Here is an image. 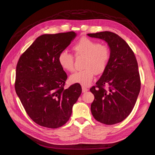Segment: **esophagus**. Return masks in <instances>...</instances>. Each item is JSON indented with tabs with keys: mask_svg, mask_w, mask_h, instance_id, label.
<instances>
[{
	"mask_svg": "<svg viewBox=\"0 0 155 155\" xmlns=\"http://www.w3.org/2000/svg\"><path fill=\"white\" fill-rule=\"evenodd\" d=\"M88 91V89L87 87H84V86H82V92H87Z\"/></svg>",
	"mask_w": 155,
	"mask_h": 155,
	"instance_id": "1",
	"label": "esophagus"
}]
</instances>
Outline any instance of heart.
Instances as JSON below:
<instances>
[{"instance_id": "obj_1", "label": "heart", "mask_w": 155, "mask_h": 155, "mask_svg": "<svg viewBox=\"0 0 155 155\" xmlns=\"http://www.w3.org/2000/svg\"><path fill=\"white\" fill-rule=\"evenodd\" d=\"M76 56H85L83 70L72 74L69 78L72 83L88 86L93 81L95 74H100L106 70L110 58L109 46L87 37H83L73 46ZM58 63L63 70L72 72L74 70V57L67 51H61Z\"/></svg>"}]
</instances>
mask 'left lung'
I'll return each instance as SVG.
<instances>
[{
	"instance_id": "1",
	"label": "left lung",
	"mask_w": 155,
	"mask_h": 155,
	"mask_svg": "<svg viewBox=\"0 0 155 155\" xmlns=\"http://www.w3.org/2000/svg\"><path fill=\"white\" fill-rule=\"evenodd\" d=\"M87 35L105 40L110 49L106 70L96 85L90 88L94 96L91 106L92 114L106 125L120 123L133 110L140 91L137 59L128 44L115 33L105 31Z\"/></svg>"
}]
</instances>
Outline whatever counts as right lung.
Returning <instances> with one entry per match:
<instances>
[{
    "label": "right lung",
    "instance_id": "add662e5",
    "mask_svg": "<svg viewBox=\"0 0 155 155\" xmlns=\"http://www.w3.org/2000/svg\"><path fill=\"white\" fill-rule=\"evenodd\" d=\"M76 35L74 31L42 35L17 64V94L30 118L45 127L56 129L66 124L81 94L77 83L64 88L67 75L58 63L59 53Z\"/></svg>",
    "mask_w": 155,
    "mask_h": 155
}]
</instances>
